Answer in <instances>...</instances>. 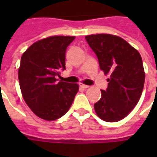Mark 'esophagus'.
Listing matches in <instances>:
<instances>
[{
  "label": "esophagus",
  "instance_id": "1",
  "mask_svg": "<svg viewBox=\"0 0 157 157\" xmlns=\"http://www.w3.org/2000/svg\"><path fill=\"white\" fill-rule=\"evenodd\" d=\"M80 86H81V87H82V88H83V89H86V88H88V87H89V86L84 85V84H82V83L80 84Z\"/></svg>",
  "mask_w": 157,
  "mask_h": 157
}]
</instances>
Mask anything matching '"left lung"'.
Instances as JSON below:
<instances>
[{
	"label": "left lung",
	"mask_w": 157,
	"mask_h": 157,
	"mask_svg": "<svg viewBox=\"0 0 157 157\" xmlns=\"http://www.w3.org/2000/svg\"><path fill=\"white\" fill-rule=\"evenodd\" d=\"M98 59L100 69L110 74L108 87L94 104L96 113L106 122L121 120L134 109L140 98L145 71L141 56L120 37L111 34L86 36Z\"/></svg>",
	"instance_id": "obj_1"
}]
</instances>
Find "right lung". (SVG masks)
Returning a JSON list of instances; mask_svg holds the SVG:
<instances>
[{
	"label": "right lung",
	"instance_id": "1",
	"mask_svg": "<svg viewBox=\"0 0 157 157\" xmlns=\"http://www.w3.org/2000/svg\"><path fill=\"white\" fill-rule=\"evenodd\" d=\"M75 37L52 36L32 44L21 58L18 70L23 99L39 118L53 121L71 108L77 84L59 81L65 70V52Z\"/></svg>",
	"mask_w": 157,
	"mask_h": 157
}]
</instances>
